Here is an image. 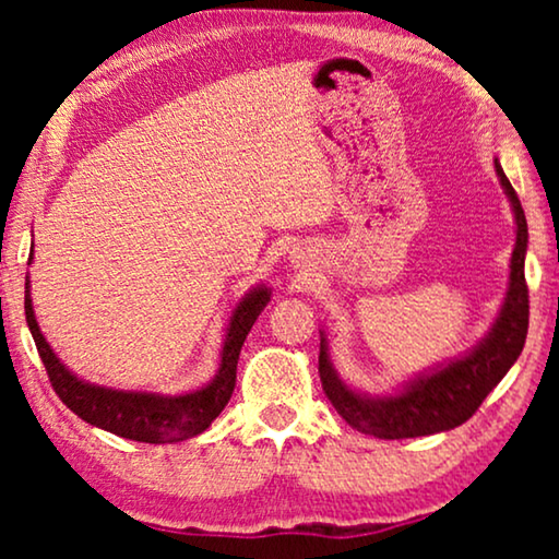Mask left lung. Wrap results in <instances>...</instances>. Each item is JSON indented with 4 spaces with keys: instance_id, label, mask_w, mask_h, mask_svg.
<instances>
[{
    "instance_id": "8db88e82",
    "label": "left lung",
    "mask_w": 559,
    "mask_h": 559,
    "mask_svg": "<svg viewBox=\"0 0 559 559\" xmlns=\"http://www.w3.org/2000/svg\"><path fill=\"white\" fill-rule=\"evenodd\" d=\"M503 193H507L511 211L516 221V243L511 251L509 287L503 297L499 316L493 325L471 350L453 361L435 366V369L417 373L415 379L404 381L402 389L389 394L356 392L338 377L328 354L325 331H320V356L318 371L323 381V392L335 412L364 435H373L381 440L423 438L453 430L465 419L476 415L480 402L493 392V386L507 377V371L522 354L530 328V289L524 280V257L530 231L522 203L503 175L499 159H493Z\"/></svg>"
}]
</instances>
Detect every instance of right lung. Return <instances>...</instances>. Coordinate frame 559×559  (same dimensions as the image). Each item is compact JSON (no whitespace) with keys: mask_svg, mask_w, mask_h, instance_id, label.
<instances>
[{"mask_svg":"<svg viewBox=\"0 0 559 559\" xmlns=\"http://www.w3.org/2000/svg\"><path fill=\"white\" fill-rule=\"evenodd\" d=\"M29 262H33V257H29ZM270 297L272 289L266 285L251 287L241 297V302L236 305L231 320L226 325L216 377L209 384L182 394L127 392V389L98 386L75 377L56 356V350L50 348L40 325H37L33 297H29V277L25 280V318L29 333L35 338L37 354H40L45 371L50 377V384L68 409L75 412L83 423L102 427V430L119 435V438L165 445V442L190 440L203 430H209L213 419L221 415V409L231 400L241 346L254 320L259 318V312L270 302Z\"/></svg>","mask_w":559,"mask_h":559,"instance_id":"1","label":"right lung"}]
</instances>
